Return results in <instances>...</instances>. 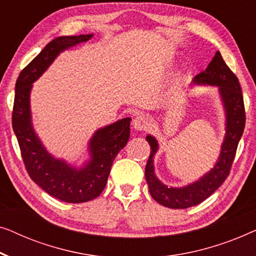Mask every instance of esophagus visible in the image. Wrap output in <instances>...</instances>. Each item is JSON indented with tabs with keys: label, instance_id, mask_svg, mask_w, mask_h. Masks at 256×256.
<instances>
[{
	"label": "esophagus",
	"instance_id": "esophagus-1",
	"mask_svg": "<svg viewBox=\"0 0 256 256\" xmlns=\"http://www.w3.org/2000/svg\"><path fill=\"white\" fill-rule=\"evenodd\" d=\"M132 125L133 128L138 130V131H144V130H147L150 128V118L145 114H136V116H134V118H133Z\"/></svg>",
	"mask_w": 256,
	"mask_h": 256
}]
</instances>
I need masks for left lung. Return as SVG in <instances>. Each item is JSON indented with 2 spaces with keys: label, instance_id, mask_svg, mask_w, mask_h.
<instances>
[{
  "label": "left lung",
  "instance_id": "1",
  "mask_svg": "<svg viewBox=\"0 0 256 256\" xmlns=\"http://www.w3.org/2000/svg\"><path fill=\"white\" fill-rule=\"evenodd\" d=\"M195 84L218 86L226 110V136L222 142L218 162L200 181L184 188H168L154 175L153 156L158 150V142L147 136L150 154L145 168V176L150 196L158 203L170 208H186L202 203L220 186L231 172L238 144L244 133L246 112L242 90L236 75L230 70L219 51L216 52L208 68L194 78Z\"/></svg>",
  "mask_w": 256,
  "mask_h": 256
}]
</instances>
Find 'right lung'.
I'll return each mask as SVG.
<instances>
[{"mask_svg":"<svg viewBox=\"0 0 256 256\" xmlns=\"http://www.w3.org/2000/svg\"><path fill=\"white\" fill-rule=\"evenodd\" d=\"M92 34L64 36L53 39L20 72L15 86L12 128L18 140L22 159L28 176L48 195L67 203H84L100 196L106 184L114 158L130 138L131 118L100 128L89 144L92 160L84 169H74L46 152L31 126L30 90L56 56Z\"/></svg>","mask_w":256,"mask_h":256,"instance_id":"obj_1","label":"right lung"}]
</instances>
